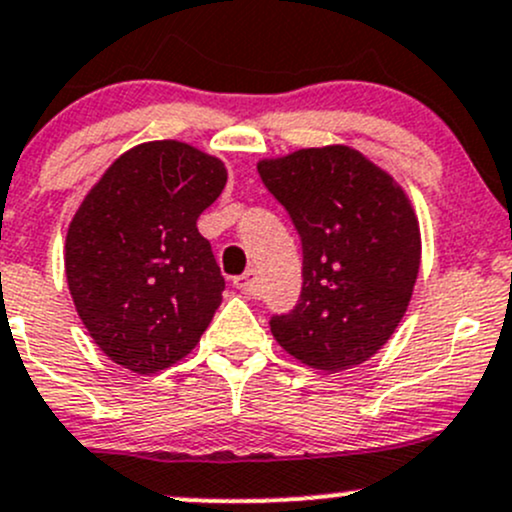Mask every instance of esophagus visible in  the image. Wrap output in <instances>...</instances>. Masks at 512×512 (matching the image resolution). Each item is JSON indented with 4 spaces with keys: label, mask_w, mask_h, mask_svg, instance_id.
Masks as SVG:
<instances>
[{
    "label": "esophagus",
    "mask_w": 512,
    "mask_h": 512,
    "mask_svg": "<svg viewBox=\"0 0 512 512\" xmlns=\"http://www.w3.org/2000/svg\"><path fill=\"white\" fill-rule=\"evenodd\" d=\"M233 284L240 289L242 294H250V297H255L257 287H260V284H257V272L255 270H247L245 274H240V277H235Z\"/></svg>",
    "instance_id": "obj_1"
}]
</instances>
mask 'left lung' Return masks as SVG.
<instances>
[{
  "label": "left lung",
  "instance_id": "obj_1",
  "mask_svg": "<svg viewBox=\"0 0 512 512\" xmlns=\"http://www.w3.org/2000/svg\"><path fill=\"white\" fill-rule=\"evenodd\" d=\"M257 171L304 257L297 306L272 316V336L311 368L360 365L395 333L417 282L422 240L405 191L348 147L299 149Z\"/></svg>",
  "mask_w": 512,
  "mask_h": 512
}]
</instances>
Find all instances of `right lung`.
<instances>
[{"label": "right lung", "instance_id": "add662e5", "mask_svg": "<svg viewBox=\"0 0 512 512\" xmlns=\"http://www.w3.org/2000/svg\"><path fill=\"white\" fill-rule=\"evenodd\" d=\"M225 181L223 161L164 139L122 154L80 203L66 238L68 289L122 368H169L211 324L225 279L196 220Z\"/></svg>", "mask_w": 512, "mask_h": 512}]
</instances>
